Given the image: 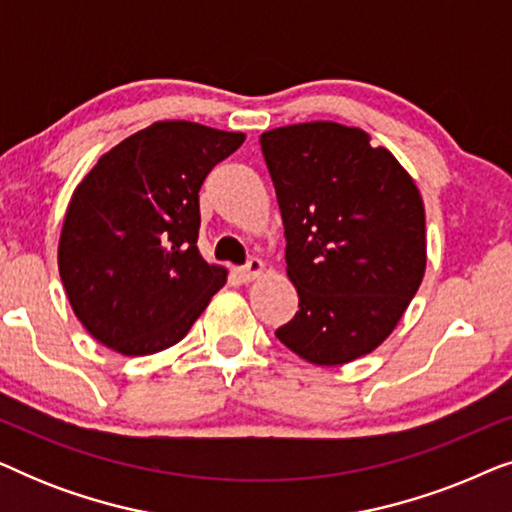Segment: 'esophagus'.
Returning <instances> with one entry per match:
<instances>
[{
    "label": "esophagus",
    "mask_w": 512,
    "mask_h": 512,
    "mask_svg": "<svg viewBox=\"0 0 512 512\" xmlns=\"http://www.w3.org/2000/svg\"><path fill=\"white\" fill-rule=\"evenodd\" d=\"M263 272V263L258 261V258H249L247 265H242V268H235V277L240 279V282H251V279H256L258 275Z\"/></svg>",
    "instance_id": "obj_1"
}]
</instances>
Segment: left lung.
<instances>
[{
  "instance_id": "8db88e82",
  "label": "left lung",
  "mask_w": 512,
  "mask_h": 512,
  "mask_svg": "<svg viewBox=\"0 0 512 512\" xmlns=\"http://www.w3.org/2000/svg\"><path fill=\"white\" fill-rule=\"evenodd\" d=\"M298 312L275 335L317 366L373 352L401 321L426 268L415 181L359 128L331 121L261 135Z\"/></svg>"
}]
</instances>
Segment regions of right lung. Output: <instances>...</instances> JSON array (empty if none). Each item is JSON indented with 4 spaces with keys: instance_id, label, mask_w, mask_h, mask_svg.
I'll list each match as a JSON object with an SVG mask.
<instances>
[{
    "instance_id": "obj_1",
    "label": "right lung",
    "mask_w": 512,
    "mask_h": 512,
    "mask_svg": "<svg viewBox=\"0 0 512 512\" xmlns=\"http://www.w3.org/2000/svg\"><path fill=\"white\" fill-rule=\"evenodd\" d=\"M244 142L191 121L135 132L81 181L58 265L67 298L104 347L144 356L191 331L226 270L200 256V186Z\"/></svg>"
}]
</instances>
